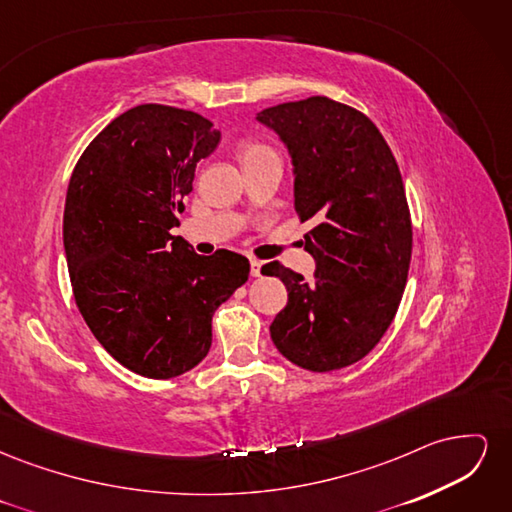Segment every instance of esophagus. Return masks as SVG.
Listing matches in <instances>:
<instances>
[{"mask_svg": "<svg viewBox=\"0 0 512 512\" xmlns=\"http://www.w3.org/2000/svg\"><path fill=\"white\" fill-rule=\"evenodd\" d=\"M260 271H262V262L252 260V262H250V273H252L254 277H258V275H260Z\"/></svg>", "mask_w": 512, "mask_h": 512, "instance_id": "34e87169", "label": "esophagus"}]
</instances>
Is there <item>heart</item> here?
Returning <instances> with one entry per match:
<instances>
[{"mask_svg":"<svg viewBox=\"0 0 512 512\" xmlns=\"http://www.w3.org/2000/svg\"><path fill=\"white\" fill-rule=\"evenodd\" d=\"M239 156H241V162L245 166V164H252V162H258V160L277 158V153L271 147L262 145V143H247V145L241 147Z\"/></svg>","mask_w":512,"mask_h":512,"instance_id":"1","label":"heart"}]
</instances>
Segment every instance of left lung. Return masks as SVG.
Returning <instances> with one entry per match:
<instances>
[{
	"label": "left lung",
	"mask_w": 512,
	"mask_h": 512,
	"mask_svg": "<svg viewBox=\"0 0 512 512\" xmlns=\"http://www.w3.org/2000/svg\"><path fill=\"white\" fill-rule=\"evenodd\" d=\"M256 121L284 143L294 209L316 222L305 235L312 282L280 262L262 267L288 290L271 339L303 369L348 367L391 327L408 280L412 224L397 162L374 121L331 98L277 104Z\"/></svg>",
	"instance_id": "left-lung-1"
}]
</instances>
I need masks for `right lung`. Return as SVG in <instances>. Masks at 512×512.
Returning <instances> with one entry per match:
<instances>
[{"mask_svg":"<svg viewBox=\"0 0 512 512\" xmlns=\"http://www.w3.org/2000/svg\"><path fill=\"white\" fill-rule=\"evenodd\" d=\"M220 138L203 115L141 104L108 123L70 177L64 250L76 305L138 376L175 378L203 361L215 309L250 275L245 256H198L170 235L196 164Z\"/></svg>","mask_w":512,"mask_h":512,"instance_id":"obj_1","label":"right lung"}]
</instances>
